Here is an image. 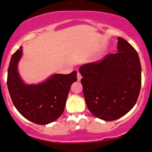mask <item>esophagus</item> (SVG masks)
<instances>
[{
    "mask_svg": "<svg viewBox=\"0 0 152 152\" xmlns=\"http://www.w3.org/2000/svg\"><path fill=\"white\" fill-rule=\"evenodd\" d=\"M81 78H82V76H81V74H80L79 72H77V79H78V81H80V80L81 79Z\"/></svg>",
    "mask_w": 152,
    "mask_h": 152,
    "instance_id": "obj_1",
    "label": "esophagus"
}]
</instances>
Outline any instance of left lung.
Returning <instances> with one entry per match:
<instances>
[{"mask_svg": "<svg viewBox=\"0 0 152 152\" xmlns=\"http://www.w3.org/2000/svg\"><path fill=\"white\" fill-rule=\"evenodd\" d=\"M118 52L79 69L83 94L91 114L105 121L125 115L137 102L142 86V67L137 51L118 38Z\"/></svg>", "mask_w": 152, "mask_h": 152, "instance_id": "left-lung-1", "label": "left lung"}]
</instances>
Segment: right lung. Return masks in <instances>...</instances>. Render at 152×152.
<instances>
[{
  "instance_id": "obj_1",
  "label": "right lung",
  "mask_w": 152,
  "mask_h": 152,
  "mask_svg": "<svg viewBox=\"0 0 152 152\" xmlns=\"http://www.w3.org/2000/svg\"><path fill=\"white\" fill-rule=\"evenodd\" d=\"M21 55L20 47L12 55L8 66L7 85L12 102L28 120L37 124H48L64 112L71 84L77 81V72L55 74L41 84L26 85L17 70Z\"/></svg>"
}]
</instances>
